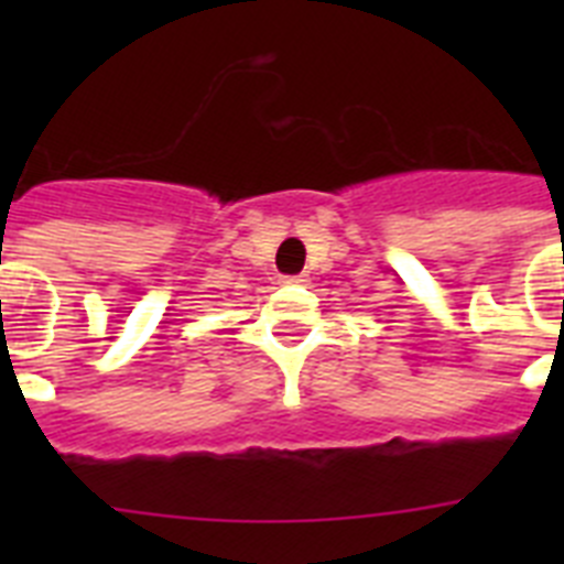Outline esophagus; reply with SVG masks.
Wrapping results in <instances>:
<instances>
[{
  "label": "esophagus",
  "mask_w": 564,
  "mask_h": 564,
  "mask_svg": "<svg viewBox=\"0 0 564 564\" xmlns=\"http://www.w3.org/2000/svg\"><path fill=\"white\" fill-rule=\"evenodd\" d=\"M307 273H296V276H282V285H305Z\"/></svg>",
  "instance_id": "obj_1"
}]
</instances>
